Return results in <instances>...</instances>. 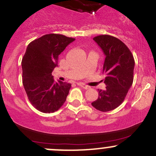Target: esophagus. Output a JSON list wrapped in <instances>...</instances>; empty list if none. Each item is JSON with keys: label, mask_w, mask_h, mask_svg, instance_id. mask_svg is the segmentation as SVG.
I'll use <instances>...</instances> for the list:
<instances>
[{"label": "esophagus", "mask_w": 156, "mask_h": 156, "mask_svg": "<svg viewBox=\"0 0 156 156\" xmlns=\"http://www.w3.org/2000/svg\"><path fill=\"white\" fill-rule=\"evenodd\" d=\"M77 85H78V86H81L82 88H83V89H89V86H87V85L84 84V83H78Z\"/></svg>", "instance_id": "34e87169"}]
</instances>
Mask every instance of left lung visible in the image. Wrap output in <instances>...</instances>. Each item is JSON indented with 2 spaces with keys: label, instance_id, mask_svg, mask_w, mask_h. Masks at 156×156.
Here are the masks:
<instances>
[{
  "label": "left lung",
  "instance_id": "8db88e82",
  "mask_svg": "<svg viewBox=\"0 0 156 156\" xmlns=\"http://www.w3.org/2000/svg\"><path fill=\"white\" fill-rule=\"evenodd\" d=\"M105 55L103 73L105 90L98 89V97L92 105L100 112H109L118 108L124 101L133 81L135 61L125 44L118 38L109 35L94 37Z\"/></svg>",
  "mask_w": 156,
  "mask_h": 156
}]
</instances>
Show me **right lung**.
<instances>
[{
    "label": "right lung",
    "instance_id": "right-lung-1",
    "mask_svg": "<svg viewBox=\"0 0 156 156\" xmlns=\"http://www.w3.org/2000/svg\"><path fill=\"white\" fill-rule=\"evenodd\" d=\"M75 38L47 34L30 42L22 60L23 84L31 104L39 112L58 111L67 99L71 84L55 83L51 73L58 56Z\"/></svg>",
    "mask_w": 156,
    "mask_h": 156
}]
</instances>
